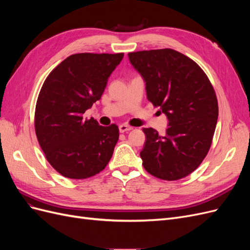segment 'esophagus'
<instances>
[{"instance_id":"1","label":"esophagus","mask_w":250,"mask_h":250,"mask_svg":"<svg viewBox=\"0 0 250 250\" xmlns=\"http://www.w3.org/2000/svg\"><path fill=\"white\" fill-rule=\"evenodd\" d=\"M131 129H132V127H131V126H128V125H126V124H122V125L119 126L120 132H126V131H129V130H131Z\"/></svg>"}]
</instances>
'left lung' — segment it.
<instances>
[{
  "mask_svg": "<svg viewBox=\"0 0 250 250\" xmlns=\"http://www.w3.org/2000/svg\"><path fill=\"white\" fill-rule=\"evenodd\" d=\"M146 82L147 99L168 119L165 135L143 128L145 170L160 179L178 180L199 167L213 141L218 101L207 74L194 60L172 49L128 53Z\"/></svg>",
  "mask_w": 250,
  "mask_h": 250,
  "instance_id": "left-lung-1",
  "label": "left lung"
}]
</instances>
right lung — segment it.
<instances>
[{
	"instance_id": "1",
	"label": "right lung",
	"mask_w": 250,
	"mask_h": 250,
	"mask_svg": "<svg viewBox=\"0 0 250 250\" xmlns=\"http://www.w3.org/2000/svg\"><path fill=\"white\" fill-rule=\"evenodd\" d=\"M123 56L73 54L43 82L35 107V133L47 161L66 178L92 177L110 161L119 140L118 126H101L83 113L100 100Z\"/></svg>"
}]
</instances>
